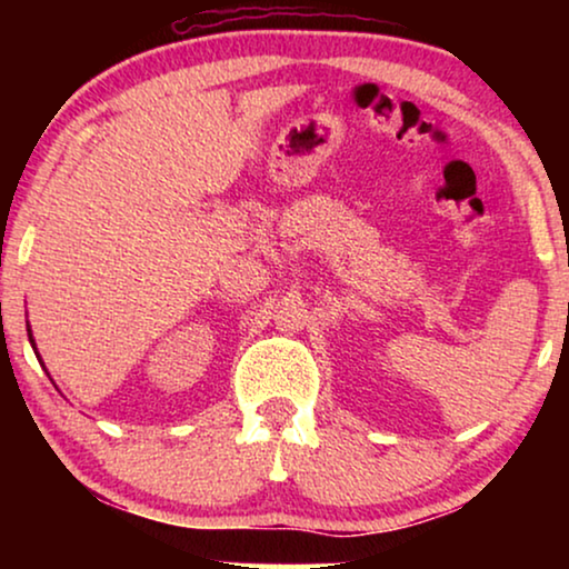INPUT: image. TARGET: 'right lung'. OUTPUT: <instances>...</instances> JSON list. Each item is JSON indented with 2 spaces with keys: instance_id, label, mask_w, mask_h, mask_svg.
<instances>
[{
  "instance_id": "1",
  "label": "right lung",
  "mask_w": 569,
  "mask_h": 569,
  "mask_svg": "<svg viewBox=\"0 0 569 569\" xmlns=\"http://www.w3.org/2000/svg\"><path fill=\"white\" fill-rule=\"evenodd\" d=\"M28 331H30V329H28ZM28 337H30V333H28ZM30 341H33V339H30ZM33 347H36V345H33Z\"/></svg>"
}]
</instances>
